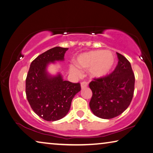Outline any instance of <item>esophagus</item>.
Listing matches in <instances>:
<instances>
[{
	"mask_svg": "<svg viewBox=\"0 0 153 153\" xmlns=\"http://www.w3.org/2000/svg\"><path fill=\"white\" fill-rule=\"evenodd\" d=\"M81 88L82 89H84V88L87 87L88 86V82H86V81H83L81 83Z\"/></svg>",
	"mask_w": 153,
	"mask_h": 153,
	"instance_id": "34e87169",
	"label": "esophagus"
}]
</instances>
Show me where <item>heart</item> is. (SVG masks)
<instances>
[{"mask_svg":"<svg viewBox=\"0 0 153 153\" xmlns=\"http://www.w3.org/2000/svg\"><path fill=\"white\" fill-rule=\"evenodd\" d=\"M116 62L114 53L109 51L94 50L79 55L75 60L77 67L82 69H89L91 76L94 78H101L108 75ZM76 66L71 65L70 71L75 75L81 74Z\"/></svg>","mask_w":153,"mask_h":153,"instance_id":"obj_1","label":"heart"}]
</instances>
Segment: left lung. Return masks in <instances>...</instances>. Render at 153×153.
<instances>
[{"mask_svg": "<svg viewBox=\"0 0 153 153\" xmlns=\"http://www.w3.org/2000/svg\"><path fill=\"white\" fill-rule=\"evenodd\" d=\"M116 53L118 62L114 71L89 83L93 92L90 108L93 114L102 119H111L122 114L134 95L135 77L132 66L124 56Z\"/></svg>", "mask_w": 153, "mask_h": 153, "instance_id": "8db88e82", "label": "left lung"}]
</instances>
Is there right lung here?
<instances>
[{
    "label": "right lung",
    "mask_w": 153,
    "mask_h": 153,
    "mask_svg": "<svg viewBox=\"0 0 153 153\" xmlns=\"http://www.w3.org/2000/svg\"><path fill=\"white\" fill-rule=\"evenodd\" d=\"M68 48L55 47L32 61L25 81L27 99L37 116L46 121L60 120L68 114L80 83L64 81L60 74L52 76L46 68L50 62L64 60Z\"/></svg>",
    "instance_id": "1"
}]
</instances>
